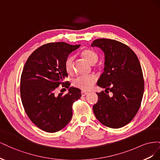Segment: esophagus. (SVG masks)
I'll use <instances>...</instances> for the list:
<instances>
[{"mask_svg": "<svg viewBox=\"0 0 160 160\" xmlns=\"http://www.w3.org/2000/svg\"><path fill=\"white\" fill-rule=\"evenodd\" d=\"M88 94V92H85V91H81V95L82 96H85Z\"/></svg>", "mask_w": 160, "mask_h": 160, "instance_id": "esophagus-1", "label": "esophagus"}]
</instances>
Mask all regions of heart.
<instances>
[{"label": "heart", "mask_w": 160, "mask_h": 160, "mask_svg": "<svg viewBox=\"0 0 160 160\" xmlns=\"http://www.w3.org/2000/svg\"><path fill=\"white\" fill-rule=\"evenodd\" d=\"M81 55L88 61L89 63L94 64L98 60V55L91 49H86L81 52ZM65 69L67 72L72 74L73 72V57H69L65 62ZM98 80V77L94 74L81 75L74 79L72 85L76 88L83 91L91 90Z\"/></svg>", "instance_id": "obj_1"}]
</instances>
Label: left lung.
I'll return each mask as SVG.
<instances>
[{"label":"left lung","mask_w":160,"mask_h":160,"mask_svg":"<svg viewBox=\"0 0 160 160\" xmlns=\"http://www.w3.org/2000/svg\"><path fill=\"white\" fill-rule=\"evenodd\" d=\"M91 47H99L105 53L104 72L98 85L105 88V93H97L99 99L93 112L105 126L122 128L133 119L141 105L144 91L141 65L135 53L119 41L99 38Z\"/></svg>","instance_id":"obj_1"}]
</instances>
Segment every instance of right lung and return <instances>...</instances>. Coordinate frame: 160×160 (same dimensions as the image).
<instances>
[{
	"instance_id": "1",
	"label": "right lung",
	"mask_w": 160,
	"mask_h": 160,
	"mask_svg": "<svg viewBox=\"0 0 160 160\" xmlns=\"http://www.w3.org/2000/svg\"><path fill=\"white\" fill-rule=\"evenodd\" d=\"M79 47L47 43L33 51L24 66L20 83L23 108L31 122L45 132L54 133L65 128L71 119L72 104L81 98L80 89L62 81L68 76L65 61ZM60 84L69 88L68 94H55Z\"/></svg>"
}]
</instances>
